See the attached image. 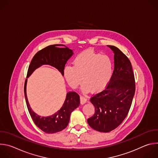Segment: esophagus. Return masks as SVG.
<instances>
[{"mask_svg":"<svg viewBox=\"0 0 158 158\" xmlns=\"http://www.w3.org/2000/svg\"><path fill=\"white\" fill-rule=\"evenodd\" d=\"M80 101H81V103L82 104H85V103L87 102V98H85L84 96H80Z\"/></svg>","mask_w":158,"mask_h":158,"instance_id":"obj_1","label":"esophagus"}]
</instances>
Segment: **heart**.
I'll list each match as a JSON object with an SVG mask.
<instances>
[{"label":"heart","mask_w":158,"mask_h":158,"mask_svg":"<svg viewBox=\"0 0 158 158\" xmlns=\"http://www.w3.org/2000/svg\"><path fill=\"white\" fill-rule=\"evenodd\" d=\"M64 73L72 88H77L82 81L84 93L91 90L98 93L105 89L110 82L113 74V63L107 55L86 50L74 58L73 67H65Z\"/></svg>","instance_id":"heart-1"}]
</instances>
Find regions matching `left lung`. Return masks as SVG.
I'll use <instances>...</instances> for the list:
<instances>
[{
	"mask_svg": "<svg viewBox=\"0 0 158 158\" xmlns=\"http://www.w3.org/2000/svg\"><path fill=\"white\" fill-rule=\"evenodd\" d=\"M107 46L114 54V69L106 87L90 99L95 113L87 119L90 126L102 132L114 130L122 123L128 114L136 89L129 59L118 48Z\"/></svg>",
	"mask_w": 158,
	"mask_h": 158,
	"instance_id": "1",
	"label": "left lung"
}]
</instances>
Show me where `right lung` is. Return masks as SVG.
I'll use <instances>...</instances> for the list:
<instances>
[{"instance_id": "1", "label": "right lung", "mask_w": 158, "mask_h": 158, "mask_svg": "<svg viewBox=\"0 0 158 158\" xmlns=\"http://www.w3.org/2000/svg\"><path fill=\"white\" fill-rule=\"evenodd\" d=\"M59 46L63 45H51L37 52L29 66L27 77L38 67L44 64L54 67L64 76L65 65L73 56V52L65 46L64 48H57ZM27 81V79H26L24 84V95L29 112L35 124L42 131L48 134L56 133L65 129L69 124L71 112L80 104L79 94L76 92H69L64 104L56 113L48 117H41L35 113L29 104L26 94Z\"/></svg>"}]
</instances>
